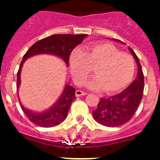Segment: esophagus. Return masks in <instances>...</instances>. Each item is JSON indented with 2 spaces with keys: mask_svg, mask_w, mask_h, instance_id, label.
Masks as SVG:
<instances>
[{
  "mask_svg": "<svg viewBox=\"0 0 160 160\" xmlns=\"http://www.w3.org/2000/svg\"><path fill=\"white\" fill-rule=\"evenodd\" d=\"M75 95H76V96H86V95H87V93H86V92H82V91H79V90H78V91H76V92H75Z\"/></svg>",
  "mask_w": 160,
  "mask_h": 160,
  "instance_id": "1",
  "label": "esophagus"
}]
</instances>
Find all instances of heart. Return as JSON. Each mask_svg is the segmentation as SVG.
<instances>
[{"instance_id":"b5f03b06","label":"heart","mask_w":160,"mask_h":160,"mask_svg":"<svg viewBox=\"0 0 160 160\" xmlns=\"http://www.w3.org/2000/svg\"><path fill=\"white\" fill-rule=\"evenodd\" d=\"M72 78L80 84L94 68L96 77L85 82L91 89H102L115 93L128 85L135 73V62L132 56L123 54L109 43H94L82 49L77 47L69 55Z\"/></svg>"}]
</instances>
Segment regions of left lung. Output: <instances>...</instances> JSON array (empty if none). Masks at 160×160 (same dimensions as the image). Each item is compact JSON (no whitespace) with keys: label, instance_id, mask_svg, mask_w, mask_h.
<instances>
[{"label":"left lung","instance_id":"left-lung-1","mask_svg":"<svg viewBox=\"0 0 160 160\" xmlns=\"http://www.w3.org/2000/svg\"><path fill=\"white\" fill-rule=\"evenodd\" d=\"M113 40L123 44L121 41ZM128 49L137 62V77L122 92L108 98H101L97 109L92 111V115L96 122L104 126L118 127L128 122L133 117L142 101L144 90L142 65L135 52L130 47Z\"/></svg>","mask_w":160,"mask_h":160}]
</instances>
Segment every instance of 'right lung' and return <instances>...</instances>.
Returning <instances> with one entry per match:
<instances>
[{
  "label": "right lung",
  "mask_w": 160,
  "mask_h": 160,
  "mask_svg": "<svg viewBox=\"0 0 160 160\" xmlns=\"http://www.w3.org/2000/svg\"><path fill=\"white\" fill-rule=\"evenodd\" d=\"M87 34H55L34 43L23 55V59L19 65V68L17 72V90H18L20 86L21 69L26 59L37 55H52L63 59L66 65L68 66L71 51L78 45L80 44L83 39L87 38ZM75 98V89L68 84H66L64 91L62 92L56 102L45 111H32L22 105L19 97L18 101L23 113L31 122H33L34 124L43 128H51L59 125L64 121V119L67 118L71 104Z\"/></svg>",
  "instance_id": "obj_1"
}]
</instances>
